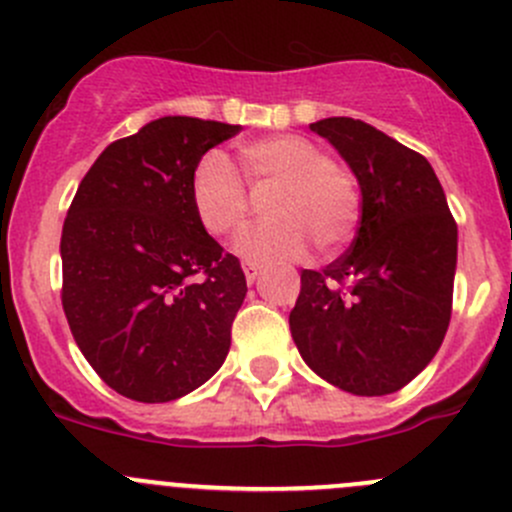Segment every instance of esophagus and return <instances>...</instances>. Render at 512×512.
<instances>
[{"label": "esophagus", "instance_id": "obj_1", "mask_svg": "<svg viewBox=\"0 0 512 512\" xmlns=\"http://www.w3.org/2000/svg\"><path fill=\"white\" fill-rule=\"evenodd\" d=\"M242 272H245L247 282H255L257 275H260V265H257V262H252V260H245V262H242Z\"/></svg>", "mask_w": 512, "mask_h": 512}]
</instances>
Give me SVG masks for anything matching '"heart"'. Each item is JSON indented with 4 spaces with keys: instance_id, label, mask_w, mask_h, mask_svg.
Listing matches in <instances>:
<instances>
[{
    "instance_id": "1",
    "label": "heart",
    "mask_w": 512,
    "mask_h": 512,
    "mask_svg": "<svg viewBox=\"0 0 512 512\" xmlns=\"http://www.w3.org/2000/svg\"><path fill=\"white\" fill-rule=\"evenodd\" d=\"M242 178L252 190L272 188L262 223L237 240L250 260L275 262L304 255L309 242L337 250L354 237L361 193L354 175L332 163L322 146L302 136H272L240 148ZM190 205L213 237H230L245 225L250 195L223 153L210 151L190 175Z\"/></svg>"
}]
</instances>
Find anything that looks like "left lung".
Masks as SVG:
<instances>
[{
    "mask_svg": "<svg viewBox=\"0 0 512 512\" xmlns=\"http://www.w3.org/2000/svg\"><path fill=\"white\" fill-rule=\"evenodd\" d=\"M361 188L352 247L302 270L289 329L309 369L356 396L394 394L426 369L453 307L458 227L421 153L347 116L312 123Z\"/></svg>",
    "mask_w": 512,
    "mask_h": 512,
    "instance_id": "8db88e82",
    "label": "left lung"
}]
</instances>
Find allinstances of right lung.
I'll return each mask as SVG.
<instances>
[{"label": "right lung", "instance_id": "obj_1", "mask_svg": "<svg viewBox=\"0 0 512 512\" xmlns=\"http://www.w3.org/2000/svg\"><path fill=\"white\" fill-rule=\"evenodd\" d=\"M240 126L165 116L113 141L61 230V304L94 371L121 396L163 404L223 366L247 282L203 230L190 175Z\"/></svg>", "mask_w": 512, "mask_h": 512}]
</instances>
